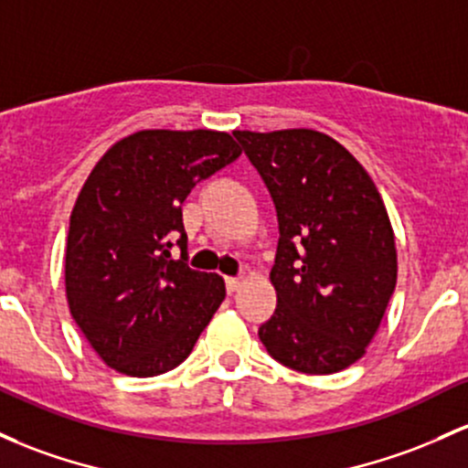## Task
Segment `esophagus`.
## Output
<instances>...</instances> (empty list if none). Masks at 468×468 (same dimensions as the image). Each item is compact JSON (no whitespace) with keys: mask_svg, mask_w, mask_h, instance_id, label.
<instances>
[{"mask_svg":"<svg viewBox=\"0 0 468 468\" xmlns=\"http://www.w3.org/2000/svg\"><path fill=\"white\" fill-rule=\"evenodd\" d=\"M242 284H244V282L239 280V277H226V291H229V292L239 291V289H242Z\"/></svg>","mask_w":468,"mask_h":468,"instance_id":"obj_1","label":"esophagus"}]
</instances>
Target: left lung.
<instances>
[{
	"mask_svg": "<svg viewBox=\"0 0 468 468\" xmlns=\"http://www.w3.org/2000/svg\"><path fill=\"white\" fill-rule=\"evenodd\" d=\"M277 210V309L258 335L292 371L351 367L378 333L398 253L376 184L342 144L311 128L233 131Z\"/></svg>",
	"mask_w": 468,
	"mask_h": 468,
	"instance_id": "obj_1",
	"label": "left lung"
}]
</instances>
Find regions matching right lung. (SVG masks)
<instances>
[{"instance_id":"right-lung-1","label":"right lung","mask_w":468,"mask_h":468,"mask_svg":"<svg viewBox=\"0 0 468 468\" xmlns=\"http://www.w3.org/2000/svg\"><path fill=\"white\" fill-rule=\"evenodd\" d=\"M239 155L229 133L140 131L112 144L81 186L66 242V297L115 371L153 378L176 368L222 304V277L186 264L182 202ZM176 243L179 261L170 258Z\"/></svg>"}]
</instances>
